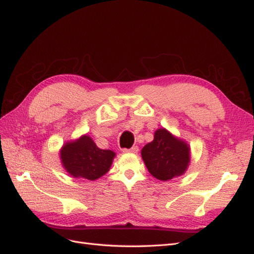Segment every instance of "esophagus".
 Here are the masks:
<instances>
[{
    "label": "esophagus",
    "mask_w": 254,
    "mask_h": 254,
    "mask_svg": "<svg viewBox=\"0 0 254 254\" xmlns=\"http://www.w3.org/2000/svg\"><path fill=\"white\" fill-rule=\"evenodd\" d=\"M122 151H123V152H133V154H136V152L138 151V147H137V146H133L132 148H129V149L125 148Z\"/></svg>",
    "instance_id": "obj_1"
}]
</instances>
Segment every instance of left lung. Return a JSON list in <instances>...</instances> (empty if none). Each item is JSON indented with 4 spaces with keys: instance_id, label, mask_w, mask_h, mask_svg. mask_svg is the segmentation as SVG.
Masks as SVG:
<instances>
[{
    "instance_id": "obj_1",
    "label": "left lung",
    "mask_w": 254,
    "mask_h": 254,
    "mask_svg": "<svg viewBox=\"0 0 254 254\" xmlns=\"http://www.w3.org/2000/svg\"><path fill=\"white\" fill-rule=\"evenodd\" d=\"M190 146L166 128L155 132L154 140L141 149V158L149 173L160 181L183 175L190 162Z\"/></svg>"
}]
</instances>
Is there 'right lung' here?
Wrapping results in <instances>:
<instances>
[{
	"mask_svg": "<svg viewBox=\"0 0 254 254\" xmlns=\"http://www.w3.org/2000/svg\"><path fill=\"white\" fill-rule=\"evenodd\" d=\"M116 154L100 149L94 140L83 135L63 146L61 160L64 170L75 179L95 181L109 171Z\"/></svg>",
	"mask_w": 254,
	"mask_h": 254,
	"instance_id": "right-lung-1",
	"label": "right lung"
}]
</instances>
